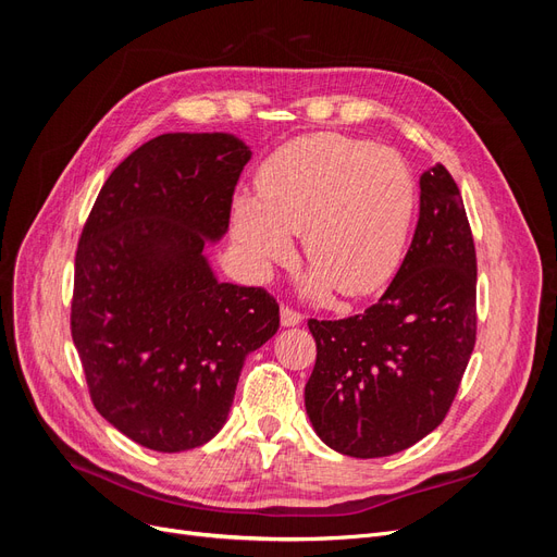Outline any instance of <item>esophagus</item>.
I'll use <instances>...</instances> for the list:
<instances>
[{
  "mask_svg": "<svg viewBox=\"0 0 557 557\" xmlns=\"http://www.w3.org/2000/svg\"><path fill=\"white\" fill-rule=\"evenodd\" d=\"M301 320H305V313H299L297 309H293V307L281 309V325L283 327H295L301 323Z\"/></svg>",
  "mask_w": 557,
  "mask_h": 557,
  "instance_id": "1",
  "label": "esophagus"
}]
</instances>
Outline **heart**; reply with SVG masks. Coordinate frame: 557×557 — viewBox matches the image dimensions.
Returning a JSON list of instances; mask_svg holds the SVG:
<instances>
[{
  "label": "heart",
  "mask_w": 557,
  "mask_h": 557,
  "mask_svg": "<svg viewBox=\"0 0 557 557\" xmlns=\"http://www.w3.org/2000/svg\"><path fill=\"white\" fill-rule=\"evenodd\" d=\"M258 199L239 197L232 230L252 262L290 256L299 232L315 272L313 293L332 283L360 297L379 290L397 269L416 213V183L407 162L387 148L342 134H309L269 156L256 176Z\"/></svg>",
  "instance_id": "1"
}]
</instances>
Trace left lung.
Returning a JSON list of instances; mask_svg holds the SVG:
<instances>
[{"instance_id":"1","label":"left lung","mask_w":557,"mask_h":557,"mask_svg":"<svg viewBox=\"0 0 557 557\" xmlns=\"http://www.w3.org/2000/svg\"><path fill=\"white\" fill-rule=\"evenodd\" d=\"M315 364L307 413L330 448L385 458L442 425L476 344V248L444 164L420 176V213L399 272L376 305L309 318Z\"/></svg>"}]
</instances>
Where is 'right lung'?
I'll return each instance as SVG.
<instances>
[{"instance_id":"obj_1","label":"right lung","mask_w":557,"mask_h":557,"mask_svg":"<svg viewBox=\"0 0 557 557\" xmlns=\"http://www.w3.org/2000/svg\"><path fill=\"white\" fill-rule=\"evenodd\" d=\"M248 160L232 134H160L115 166L83 225L72 339L95 409L146 448L213 440L246 356L278 330L272 295L221 283L201 256L227 232Z\"/></svg>"}]
</instances>
